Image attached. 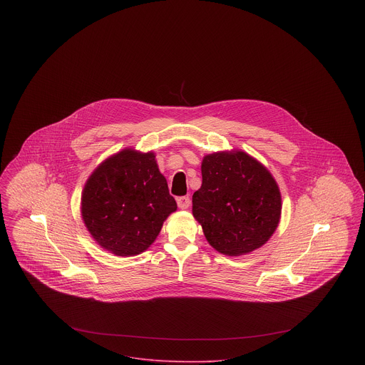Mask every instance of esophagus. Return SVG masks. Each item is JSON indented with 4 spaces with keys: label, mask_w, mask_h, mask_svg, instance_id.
<instances>
[{
    "label": "esophagus",
    "mask_w": 365,
    "mask_h": 365,
    "mask_svg": "<svg viewBox=\"0 0 365 365\" xmlns=\"http://www.w3.org/2000/svg\"><path fill=\"white\" fill-rule=\"evenodd\" d=\"M177 204H178V208L180 209H188L190 208V197H180L177 198Z\"/></svg>",
    "instance_id": "esophagus-1"
}]
</instances>
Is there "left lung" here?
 I'll return each mask as SVG.
<instances>
[{
  "mask_svg": "<svg viewBox=\"0 0 365 365\" xmlns=\"http://www.w3.org/2000/svg\"><path fill=\"white\" fill-rule=\"evenodd\" d=\"M202 185L192 215L209 245L226 256L261 247L281 217V192L271 173L245 152H217L202 160Z\"/></svg>",
  "mask_w": 365,
  "mask_h": 365,
  "instance_id": "8db88e82",
  "label": "left lung"
}]
</instances>
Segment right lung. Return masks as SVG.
Masks as SVG:
<instances>
[{
  "instance_id": "add662e5",
  "label": "right lung",
  "mask_w": 365,
  "mask_h": 365,
  "mask_svg": "<svg viewBox=\"0 0 365 365\" xmlns=\"http://www.w3.org/2000/svg\"><path fill=\"white\" fill-rule=\"evenodd\" d=\"M175 210L153 152L123 149L108 157L88 177L81 195L87 230L103 249L120 257L148 250Z\"/></svg>"
}]
</instances>
